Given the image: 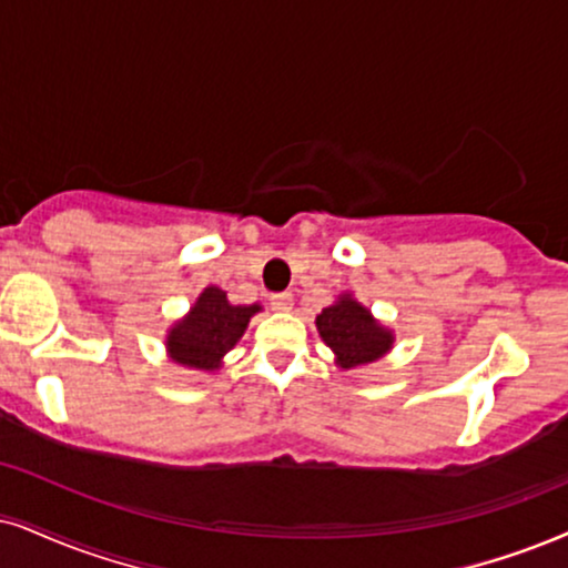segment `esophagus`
Segmentation results:
<instances>
[{"label":"esophagus","instance_id":"34e87169","mask_svg":"<svg viewBox=\"0 0 568 568\" xmlns=\"http://www.w3.org/2000/svg\"><path fill=\"white\" fill-rule=\"evenodd\" d=\"M270 306L275 308V312H291L293 308V293H272L270 296Z\"/></svg>","mask_w":568,"mask_h":568}]
</instances>
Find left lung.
I'll use <instances>...</instances> for the list:
<instances>
[{
    "label": "left lung",
    "mask_w": 568,
    "mask_h": 568,
    "mask_svg": "<svg viewBox=\"0 0 568 568\" xmlns=\"http://www.w3.org/2000/svg\"><path fill=\"white\" fill-rule=\"evenodd\" d=\"M317 329L322 341L335 351L341 367L346 369L375 362L393 343L390 333L372 320L367 308L348 296H343L333 306L322 308L317 317Z\"/></svg>",
    "instance_id": "8db88e82"
}]
</instances>
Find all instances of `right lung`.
I'll return each mask as SVG.
<instances>
[{
	"mask_svg": "<svg viewBox=\"0 0 568 568\" xmlns=\"http://www.w3.org/2000/svg\"><path fill=\"white\" fill-rule=\"evenodd\" d=\"M260 306H233L225 291L206 288L183 322L170 329L168 348L178 364L193 369H214L246 329Z\"/></svg>",
	"mask_w": 568,
	"mask_h": 568,
	"instance_id": "right-lung-1",
	"label": "right lung"
}]
</instances>
